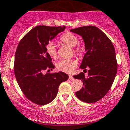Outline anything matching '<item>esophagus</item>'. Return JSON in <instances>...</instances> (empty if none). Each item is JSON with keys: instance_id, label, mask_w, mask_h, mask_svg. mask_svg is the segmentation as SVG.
Listing matches in <instances>:
<instances>
[{"instance_id": "obj_1", "label": "esophagus", "mask_w": 130, "mask_h": 130, "mask_svg": "<svg viewBox=\"0 0 130 130\" xmlns=\"http://www.w3.org/2000/svg\"><path fill=\"white\" fill-rule=\"evenodd\" d=\"M69 79H70V80H73L74 78H73V76H72V75H69Z\"/></svg>"}]
</instances>
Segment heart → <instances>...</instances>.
Returning <instances> with one entry per match:
<instances>
[{"instance_id": "obj_1", "label": "heart", "mask_w": 130, "mask_h": 130, "mask_svg": "<svg viewBox=\"0 0 130 130\" xmlns=\"http://www.w3.org/2000/svg\"><path fill=\"white\" fill-rule=\"evenodd\" d=\"M60 41L64 44L70 46L71 47H75L78 43V38L75 34L70 32L65 33L60 38ZM46 52L51 57L55 59L57 57L56 46L53 42H50L46 46ZM83 48L81 46H77L74 49L75 55L80 56L82 54ZM77 66V60L75 59H62L59 60L56 64L58 70L66 73H70Z\"/></svg>"}]
</instances>
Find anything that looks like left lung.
<instances>
[{
    "label": "left lung",
    "mask_w": 130,
    "mask_h": 130,
    "mask_svg": "<svg viewBox=\"0 0 130 130\" xmlns=\"http://www.w3.org/2000/svg\"><path fill=\"white\" fill-rule=\"evenodd\" d=\"M84 39L86 54L80 68H88V76L84 73L73 76L83 82V87L75 92L76 97L86 103H94L104 97L114 81L117 70L116 52L112 41L95 26H84L70 30Z\"/></svg>",
    "instance_id": "1"
}]
</instances>
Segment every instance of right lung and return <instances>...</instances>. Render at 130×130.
<instances>
[{
	"label": "right lung",
	"instance_id": "add662e5",
	"mask_svg": "<svg viewBox=\"0 0 130 130\" xmlns=\"http://www.w3.org/2000/svg\"><path fill=\"white\" fill-rule=\"evenodd\" d=\"M65 29V26H36L21 39L16 50L14 71L17 82L25 97L39 105L52 101L60 84L68 79V75L62 71L43 73L55 68L46 46Z\"/></svg>",
	"mask_w": 130,
	"mask_h": 130
}]
</instances>
